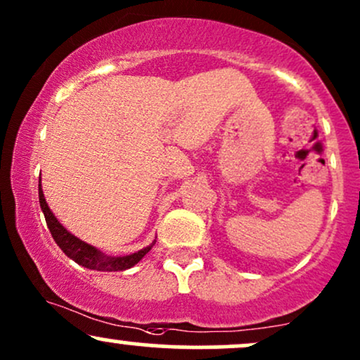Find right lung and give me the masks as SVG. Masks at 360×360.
I'll return each mask as SVG.
<instances>
[{"mask_svg":"<svg viewBox=\"0 0 360 360\" xmlns=\"http://www.w3.org/2000/svg\"><path fill=\"white\" fill-rule=\"evenodd\" d=\"M39 201L53 240H56L57 245L60 247V250L64 252L69 259H72L74 262H77L82 267H88V269H93V271H103V272L130 269V267H134L139 260H142L143 255H146L147 252L152 249V245H154V243H152V245L146 247V249L135 252V254H130V255L110 257V255H105L103 252L98 250L96 247L89 245V243L82 242L81 238L74 237L71 232H68V230L60 225V221L53 217L51 208H49L47 201H45L42 184H39Z\"/></svg>","mask_w":360,"mask_h":360,"instance_id":"right-lung-1","label":"right lung"}]
</instances>
